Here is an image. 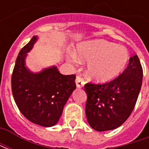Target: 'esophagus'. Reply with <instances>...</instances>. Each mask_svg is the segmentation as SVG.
Returning <instances> with one entry per match:
<instances>
[{
	"mask_svg": "<svg viewBox=\"0 0 149 149\" xmlns=\"http://www.w3.org/2000/svg\"><path fill=\"white\" fill-rule=\"evenodd\" d=\"M76 85L78 88H81L84 85V81H83V79L80 77H77L76 78Z\"/></svg>",
	"mask_w": 149,
	"mask_h": 149,
	"instance_id": "obj_1",
	"label": "esophagus"
}]
</instances>
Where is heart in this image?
<instances>
[{
    "mask_svg": "<svg viewBox=\"0 0 149 149\" xmlns=\"http://www.w3.org/2000/svg\"><path fill=\"white\" fill-rule=\"evenodd\" d=\"M72 57L88 61L86 66L88 76L97 82L105 83L125 70L129 61V52L124 46L104 40H93L80 43Z\"/></svg>",
    "mask_w": 149,
    "mask_h": 149,
    "instance_id": "heart-1",
    "label": "heart"
}]
</instances>
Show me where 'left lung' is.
Here are the masks:
<instances>
[{"instance_id":"left-lung-1","label":"left lung","mask_w":149,"mask_h":149,"mask_svg":"<svg viewBox=\"0 0 149 149\" xmlns=\"http://www.w3.org/2000/svg\"><path fill=\"white\" fill-rule=\"evenodd\" d=\"M142 80V66L137 55H134L129 59L126 69L115 80L104 84H85V114L92 128L109 131L123 125L134 109Z\"/></svg>"}]
</instances>
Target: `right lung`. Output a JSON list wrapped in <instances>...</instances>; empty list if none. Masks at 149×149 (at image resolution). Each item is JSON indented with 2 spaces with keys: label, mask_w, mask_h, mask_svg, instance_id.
<instances>
[{
  "label": "right lung",
  "mask_w": 149,
  "mask_h": 149,
  "mask_svg": "<svg viewBox=\"0 0 149 149\" xmlns=\"http://www.w3.org/2000/svg\"><path fill=\"white\" fill-rule=\"evenodd\" d=\"M37 40L34 36L18 54L12 75V92L24 117L36 125L52 127L58 122L76 89V76L61 74L55 65L38 72L31 71L25 59Z\"/></svg>",
  "instance_id": "right-lung-1"
}]
</instances>
